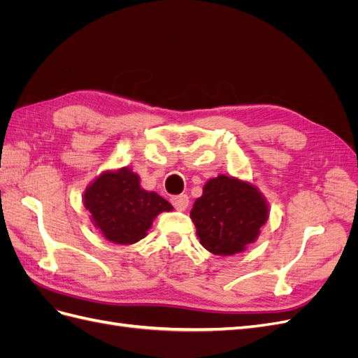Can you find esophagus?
Instances as JSON below:
<instances>
[{"mask_svg": "<svg viewBox=\"0 0 358 358\" xmlns=\"http://www.w3.org/2000/svg\"><path fill=\"white\" fill-rule=\"evenodd\" d=\"M170 200H171V204L175 206L178 210H185L189 204V197L187 194H179V196L171 197Z\"/></svg>", "mask_w": 358, "mask_h": 358, "instance_id": "34e87169", "label": "esophagus"}]
</instances>
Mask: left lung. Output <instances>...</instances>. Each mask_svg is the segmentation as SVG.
<instances>
[{
    "mask_svg": "<svg viewBox=\"0 0 358 358\" xmlns=\"http://www.w3.org/2000/svg\"><path fill=\"white\" fill-rule=\"evenodd\" d=\"M191 220L203 248L215 255H234L257 241L268 220V204L252 183L220 175L206 182Z\"/></svg>",
    "mask_w": 358,
    "mask_h": 358,
    "instance_id": "8db88e82",
    "label": "left lung"
}]
</instances>
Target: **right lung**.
<instances>
[{"label": "right lung", "instance_id": "1", "mask_svg": "<svg viewBox=\"0 0 358 358\" xmlns=\"http://www.w3.org/2000/svg\"><path fill=\"white\" fill-rule=\"evenodd\" d=\"M83 204L95 229L117 245L143 239L161 212L173 210L166 199L140 187L138 175L129 167L103 171L85 189Z\"/></svg>", "mask_w": 358, "mask_h": 358}]
</instances>
